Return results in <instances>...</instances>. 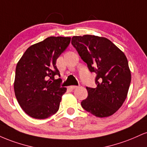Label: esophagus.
Listing matches in <instances>:
<instances>
[{
    "instance_id": "esophagus-1",
    "label": "esophagus",
    "mask_w": 147,
    "mask_h": 147,
    "mask_svg": "<svg viewBox=\"0 0 147 147\" xmlns=\"http://www.w3.org/2000/svg\"><path fill=\"white\" fill-rule=\"evenodd\" d=\"M78 87L77 86H69V89H70V90H74V89L77 88Z\"/></svg>"
}]
</instances>
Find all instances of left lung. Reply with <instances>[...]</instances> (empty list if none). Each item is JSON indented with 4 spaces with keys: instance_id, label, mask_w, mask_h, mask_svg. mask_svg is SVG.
I'll use <instances>...</instances> for the list:
<instances>
[{
    "instance_id": "8db88e82",
    "label": "left lung",
    "mask_w": 147,
    "mask_h": 147,
    "mask_svg": "<svg viewBox=\"0 0 147 147\" xmlns=\"http://www.w3.org/2000/svg\"><path fill=\"white\" fill-rule=\"evenodd\" d=\"M72 44L90 71L97 74V87H86L88 97L81 103L82 106L96 117L112 115L125 101L131 84L126 55L105 37L74 36Z\"/></svg>"
}]
</instances>
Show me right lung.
<instances>
[{
    "instance_id": "1",
    "label": "right lung",
    "mask_w": 147,
    "mask_h": 147,
    "mask_svg": "<svg viewBox=\"0 0 147 147\" xmlns=\"http://www.w3.org/2000/svg\"><path fill=\"white\" fill-rule=\"evenodd\" d=\"M70 37L50 36L32 45L16 65L14 88L21 109L35 119H45L58 111L66 88L61 87L57 59L70 43Z\"/></svg>"
}]
</instances>
